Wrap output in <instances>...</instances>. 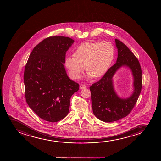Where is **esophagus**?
Listing matches in <instances>:
<instances>
[{
  "label": "esophagus",
  "mask_w": 161,
  "mask_h": 161,
  "mask_svg": "<svg viewBox=\"0 0 161 161\" xmlns=\"http://www.w3.org/2000/svg\"><path fill=\"white\" fill-rule=\"evenodd\" d=\"M80 90H83V89H85V88L86 87V86L84 85V84H80Z\"/></svg>",
  "instance_id": "34e87169"
}]
</instances>
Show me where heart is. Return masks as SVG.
Here are the masks:
<instances>
[{"label":"heart","instance_id":"obj_1","mask_svg":"<svg viewBox=\"0 0 161 161\" xmlns=\"http://www.w3.org/2000/svg\"><path fill=\"white\" fill-rule=\"evenodd\" d=\"M114 58V47L108 41L87 42L80 44L72 56L65 60V67L74 79H79L85 65L89 80L103 76Z\"/></svg>","mask_w":161,"mask_h":161}]
</instances>
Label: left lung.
<instances>
[{
	"mask_svg": "<svg viewBox=\"0 0 161 161\" xmlns=\"http://www.w3.org/2000/svg\"><path fill=\"white\" fill-rule=\"evenodd\" d=\"M118 49L116 63L108 70L102 79L90 87L93 113L102 121L111 122L129 114L138 99L142 88L140 64L125 44L115 39ZM129 68L133 76V92L127 97H119L114 90L113 77L119 68Z\"/></svg>",
	"mask_w": 161,
	"mask_h": 161,
	"instance_id": "8db88e82",
	"label": "left lung"
}]
</instances>
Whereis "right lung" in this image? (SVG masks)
<instances>
[{
  "label": "right lung",
  "mask_w": 161,
  "mask_h": 161,
  "mask_svg": "<svg viewBox=\"0 0 161 161\" xmlns=\"http://www.w3.org/2000/svg\"><path fill=\"white\" fill-rule=\"evenodd\" d=\"M74 40L51 36L34 48L25 68L26 102L40 118L59 121L69 113L72 94L80 85L67 75L64 63L66 52Z\"/></svg>",
  "instance_id": "1"
}]
</instances>
